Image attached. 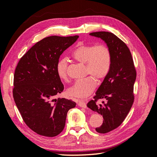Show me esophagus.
Returning <instances> with one entry per match:
<instances>
[{"label":"esophagus","mask_w":157,"mask_h":157,"mask_svg":"<svg viewBox=\"0 0 157 157\" xmlns=\"http://www.w3.org/2000/svg\"><path fill=\"white\" fill-rule=\"evenodd\" d=\"M78 105L82 108H86V103L84 101H79L78 103Z\"/></svg>","instance_id":"34e87169"}]
</instances>
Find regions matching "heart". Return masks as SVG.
<instances>
[{"instance_id": "heart-1", "label": "heart", "mask_w": 157, "mask_h": 157, "mask_svg": "<svg viewBox=\"0 0 157 157\" xmlns=\"http://www.w3.org/2000/svg\"><path fill=\"white\" fill-rule=\"evenodd\" d=\"M71 56L78 62L86 64L85 74L90 76L75 82L68 89V92L73 97L85 98L96 88V79L103 80L110 72L112 65L111 52L105 44L82 45L76 48ZM67 68V59H59L56 64V71L58 77L65 81L69 80Z\"/></svg>"}]
</instances>
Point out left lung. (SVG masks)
I'll return each instance as SVG.
<instances>
[{
    "instance_id": "obj_1",
    "label": "left lung",
    "mask_w": 157,
    "mask_h": 157,
    "mask_svg": "<svg viewBox=\"0 0 157 157\" xmlns=\"http://www.w3.org/2000/svg\"><path fill=\"white\" fill-rule=\"evenodd\" d=\"M90 35L102 39L112 54L110 72L98 89L94 99L87 104L88 108L103 116V124L96 130L105 134L119 126L130 110L134 100L133 92L136 71L129 48L115 35L99 31ZM100 98H105L107 101L97 105L96 102Z\"/></svg>"
}]
</instances>
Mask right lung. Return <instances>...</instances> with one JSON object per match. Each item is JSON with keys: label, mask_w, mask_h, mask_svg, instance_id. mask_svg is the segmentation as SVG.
<instances>
[{"label": "right lung", "mask_w": 157, "mask_h": 157, "mask_svg": "<svg viewBox=\"0 0 157 157\" xmlns=\"http://www.w3.org/2000/svg\"><path fill=\"white\" fill-rule=\"evenodd\" d=\"M78 36L46 37L32 46L19 61L13 77V97L23 120L36 134L54 137L63 131L69 109L76 103L54 99L63 84L56 67L63 52Z\"/></svg>", "instance_id": "right-lung-1"}]
</instances>
